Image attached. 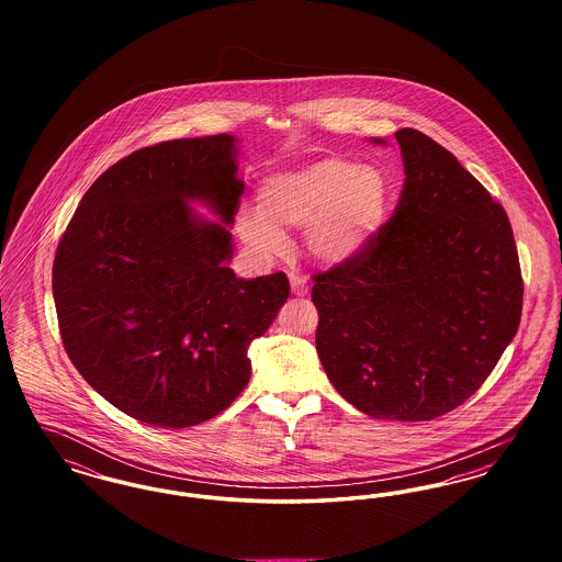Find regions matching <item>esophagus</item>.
<instances>
[{
	"label": "esophagus",
	"mask_w": 562,
	"mask_h": 562,
	"mask_svg": "<svg viewBox=\"0 0 562 562\" xmlns=\"http://www.w3.org/2000/svg\"><path fill=\"white\" fill-rule=\"evenodd\" d=\"M291 289H293V294H296V296H305L307 291H310V284H307V280L303 276L291 273Z\"/></svg>",
	"instance_id": "1"
}]
</instances>
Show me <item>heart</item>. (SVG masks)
<instances>
[{"mask_svg": "<svg viewBox=\"0 0 562 562\" xmlns=\"http://www.w3.org/2000/svg\"><path fill=\"white\" fill-rule=\"evenodd\" d=\"M257 209H240L241 240L261 257L289 248L286 229L303 232L307 250L326 266L360 257L379 234L390 202L385 175L346 158H321L261 181Z\"/></svg>", "mask_w": 562, "mask_h": 562, "instance_id": "1", "label": "heart"}]
</instances>
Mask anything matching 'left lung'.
Instances as JSON below:
<instances>
[{
	"instance_id": "left-lung-1",
	"label": "left lung",
	"mask_w": 562,
	"mask_h": 562,
	"mask_svg": "<svg viewBox=\"0 0 562 562\" xmlns=\"http://www.w3.org/2000/svg\"><path fill=\"white\" fill-rule=\"evenodd\" d=\"M396 140V211L360 257L314 276L316 349L364 415L429 422L499 362L520 324L522 276L504 206L434 138L402 128Z\"/></svg>"
}]
</instances>
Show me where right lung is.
I'll use <instances>...</instances> for the list:
<instances>
[{"label": "right lung", "instance_id": "right-lung-1", "mask_svg": "<svg viewBox=\"0 0 562 562\" xmlns=\"http://www.w3.org/2000/svg\"><path fill=\"white\" fill-rule=\"evenodd\" d=\"M241 193L232 134L164 140L108 168L58 241L65 351L136 422L189 428L225 411L250 379V344L289 299L284 271L241 280L227 268ZM189 201L211 205L224 225Z\"/></svg>", "mask_w": 562, "mask_h": 562}]
</instances>
